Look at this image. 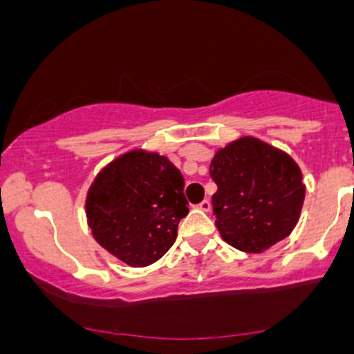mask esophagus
Masks as SVG:
<instances>
[{
    "instance_id": "esophagus-1",
    "label": "esophagus",
    "mask_w": 354,
    "mask_h": 354,
    "mask_svg": "<svg viewBox=\"0 0 354 354\" xmlns=\"http://www.w3.org/2000/svg\"><path fill=\"white\" fill-rule=\"evenodd\" d=\"M197 207H199L201 211H209V209H211V203H209V201H207V199H204L203 203L197 204Z\"/></svg>"
}]
</instances>
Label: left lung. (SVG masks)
Wrapping results in <instances>:
<instances>
[{
	"label": "left lung",
	"instance_id": "left-lung-1",
	"mask_svg": "<svg viewBox=\"0 0 354 354\" xmlns=\"http://www.w3.org/2000/svg\"><path fill=\"white\" fill-rule=\"evenodd\" d=\"M209 174L216 229L223 241L246 253H262L297 225L306 196L302 173L283 151L255 138L218 150Z\"/></svg>",
	"mask_w": 354,
	"mask_h": 354
}]
</instances>
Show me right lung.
<instances>
[{
  "instance_id": "obj_1",
  "label": "right lung",
  "mask_w": 354,
  "mask_h": 354,
  "mask_svg": "<svg viewBox=\"0 0 354 354\" xmlns=\"http://www.w3.org/2000/svg\"><path fill=\"white\" fill-rule=\"evenodd\" d=\"M185 180L169 158L134 150L113 160L92 183L87 218L95 241L127 266L166 255L187 216Z\"/></svg>"
}]
</instances>
